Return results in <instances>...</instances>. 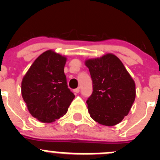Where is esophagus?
<instances>
[{"label":"esophagus","instance_id":"1","mask_svg":"<svg viewBox=\"0 0 160 160\" xmlns=\"http://www.w3.org/2000/svg\"><path fill=\"white\" fill-rule=\"evenodd\" d=\"M74 93H78L80 92V88H77V89H74L73 90Z\"/></svg>","mask_w":160,"mask_h":160}]
</instances>
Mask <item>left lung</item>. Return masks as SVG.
Instances as JSON below:
<instances>
[{
    "label": "left lung",
    "instance_id": "8db88e82",
    "mask_svg": "<svg viewBox=\"0 0 160 160\" xmlns=\"http://www.w3.org/2000/svg\"><path fill=\"white\" fill-rule=\"evenodd\" d=\"M93 81L87 101L90 117L99 124L114 126L129 113L135 99V83L122 61L112 53L85 61Z\"/></svg>",
    "mask_w": 160,
    "mask_h": 160
}]
</instances>
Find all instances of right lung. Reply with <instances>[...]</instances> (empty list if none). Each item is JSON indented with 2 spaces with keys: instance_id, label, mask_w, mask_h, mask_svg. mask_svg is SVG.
Segmentation results:
<instances>
[{
  "instance_id": "add662e5",
  "label": "right lung",
  "mask_w": 160,
  "mask_h": 160,
  "mask_svg": "<svg viewBox=\"0 0 160 160\" xmlns=\"http://www.w3.org/2000/svg\"><path fill=\"white\" fill-rule=\"evenodd\" d=\"M67 57L53 50L42 53L22 81V95L29 113L44 123H51L68 111L75 95L67 83Z\"/></svg>"
}]
</instances>
